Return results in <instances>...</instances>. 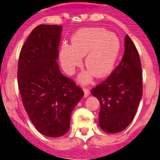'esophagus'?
I'll use <instances>...</instances> for the list:
<instances>
[{
	"label": "esophagus",
	"mask_w": 160,
	"mask_h": 160,
	"mask_svg": "<svg viewBox=\"0 0 160 160\" xmlns=\"http://www.w3.org/2000/svg\"><path fill=\"white\" fill-rule=\"evenodd\" d=\"M83 90H84V96H85V98L88 97V96L90 95V90L87 89V88H84Z\"/></svg>",
	"instance_id": "obj_1"
}]
</instances>
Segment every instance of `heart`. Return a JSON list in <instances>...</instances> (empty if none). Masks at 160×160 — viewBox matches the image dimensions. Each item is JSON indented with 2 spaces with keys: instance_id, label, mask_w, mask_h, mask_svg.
<instances>
[{
  "instance_id": "b5f03b06",
  "label": "heart",
  "mask_w": 160,
  "mask_h": 160,
  "mask_svg": "<svg viewBox=\"0 0 160 160\" xmlns=\"http://www.w3.org/2000/svg\"><path fill=\"white\" fill-rule=\"evenodd\" d=\"M120 48V41L115 34L99 27L84 28L72 36L71 45L61 46L60 59L65 72L71 75L85 56V65L88 70L80 75L79 80L86 84L94 75L104 78L113 71Z\"/></svg>"
}]
</instances>
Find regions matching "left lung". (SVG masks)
Here are the masks:
<instances>
[{
  "label": "left lung",
  "mask_w": 160,
  "mask_h": 160,
  "mask_svg": "<svg viewBox=\"0 0 160 160\" xmlns=\"http://www.w3.org/2000/svg\"><path fill=\"white\" fill-rule=\"evenodd\" d=\"M143 77L139 52L125 36L121 61L91 94L100 104L99 123L106 133L114 134L126 129L134 119L143 94Z\"/></svg>",
  "instance_id": "left-lung-1"
}]
</instances>
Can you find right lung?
Masks as SVG:
<instances>
[{
    "mask_svg": "<svg viewBox=\"0 0 160 160\" xmlns=\"http://www.w3.org/2000/svg\"><path fill=\"white\" fill-rule=\"evenodd\" d=\"M62 26L40 25L31 31L18 60V88L29 118L41 134L60 137L70 129V114L82 89L61 74L56 60Z\"/></svg>",
    "mask_w": 160,
    "mask_h": 160,
    "instance_id": "obj_1",
    "label": "right lung"
}]
</instances>
